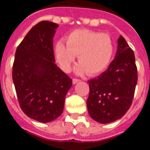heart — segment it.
<instances>
[{
    "label": "heart",
    "mask_w": 150,
    "mask_h": 150,
    "mask_svg": "<svg viewBox=\"0 0 150 150\" xmlns=\"http://www.w3.org/2000/svg\"><path fill=\"white\" fill-rule=\"evenodd\" d=\"M108 59V56L104 54H100L98 57V62H99V63L102 64V65H104L107 62Z\"/></svg>",
    "instance_id": "b5f03b06"
}]
</instances>
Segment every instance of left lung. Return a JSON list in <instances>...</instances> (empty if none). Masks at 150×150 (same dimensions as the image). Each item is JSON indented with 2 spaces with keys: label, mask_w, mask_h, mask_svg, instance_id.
Masks as SVG:
<instances>
[{
  "label": "left lung",
  "mask_w": 150,
  "mask_h": 150,
  "mask_svg": "<svg viewBox=\"0 0 150 150\" xmlns=\"http://www.w3.org/2000/svg\"><path fill=\"white\" fill-rule=\"evenodd\" d=\"M59 25L42 21L28 32L17 48L13 81L23 112L39 122H50L63 111L71 79L54 63L53 38Z\"/></svg>",
  "instance_id": "8db88e82"
}]
</instances>
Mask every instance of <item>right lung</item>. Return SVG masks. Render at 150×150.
Here are the masks:
<instances>
[{
  "label": "right lung",
  "mask_w": 150,
  "mask_h": 150,
  "mask_svg": "<svg viewBox=\"0 0 150 150\" xmlns=\"http://www.w3.org/2000/svg\"><path fill=\"white\" fill-rule=\"evenodd\" d=\"M137 83L133 51L125 40L119 38L116 58L105 71L88 81L87 106L90 116L101 124L120 119L132 104Z\"/></svg>",
  "instance_id": "add662e5"
}]
</instances>
